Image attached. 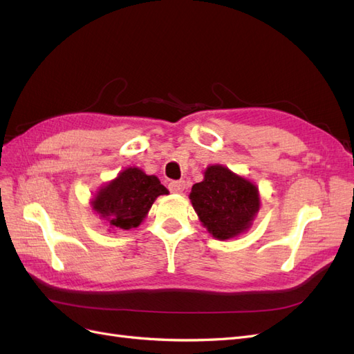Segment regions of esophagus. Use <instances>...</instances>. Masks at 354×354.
<instances>
[{"label": "esophagus", "mask_w": 354, "mask_h": 354, "mask_svg": "<svg viewBox=\"0 0 354 354\" xmlns=\"http://www.w3.org/2000/svg\"><path fill=\"white\" fill-rule=\"evenodd\" d=\"M169 190L173 192V194H183L185 189H186V181L185 180H177V181H171L168 185Z\"/></svg>", "instance_id": "1"}]
</instances>
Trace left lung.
Masks as SVG:
<instances>
[{
    "mask_svg": "<svg viewBox=\"0 0 354 354\" xmlns=\"http://www.w3.org/2000/svg\"><path fill=\"white\" fill-rule=\"evenodd\" d=\"M189 199L202 226L220 241L248 230L261 203L255 183L220 164L207 167L203 180L192 186Z\"/></svg>",
    "mask_w": 354,
    "mask_h": 354,
    "instance_id": "left-lung-1",
    "label": "left lung"
}]
</instances>
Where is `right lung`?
Listing matches in <instances>:
<instances>
[{"instance_id": "1", "label": "right lung", "mask_w": 354, "mask_h": 354, "mask_svg": "<svg viewBox=\"0 0 354 354\" xmlns=\"http://www.w3.org/2000/svg\"><path fill=\"white\" fill-rule=\"evenodd\" d=\"M168 194L156 176L128 167L95 192L90 205L109 232H122L140 226L156 198Z\"/></svg>"}]
</instances>
